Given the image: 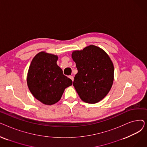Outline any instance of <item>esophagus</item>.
I'll list each match as a JSON object with an SVG mask.
<instances>
[{
    "mask_svg": "<svg viewBox=\"0 0 147 147\" xmlns=\"http://www.w3.org/2000/svg\"><path fill=\"white\" fill-rule=\"evenodd\" d=\"M68 78L70 79L73 82V80H74V78H73V76H68Z\"/></svg>",
    "mask_w": 147,
    "mask_h": 147,
    "instance_id": "esophagus-1",
    "label": "esophagus"
}]
</instances>
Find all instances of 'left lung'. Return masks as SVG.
Wrapping results in <instances>:
<instances>
[{
    "mask_svg": "<svg viewBox=\"0 0 147 147\" xmlns=\"http://www.w3.org/2000/svg\"><path fill=\"white\" fill-rule=\"evenodd\" d=\"M78 72L73 86L83 101L95 104L102 100L110 90L114 80V65L102 49L89 45L71 55Z\"/></svg>",
    "mask_w": 147,
    "mask_h": 147,
    "instance_id": "8db88e82",
    "label": "left lung"
}]
</instances>
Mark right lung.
<instances>
[{"label": "right lung", "instance_id": "add662e5", "mask_svg": "<svg viewBox=\"0 0 147 147\" xmlns=\"http://www.w3.org/2000/svg\"><path fill=\"white\" fill-rule=\"evenodd\" d=\"M58 56L40 52L33 58L27 74V82L31 93L45 105L58 102L66 88L73 82L63 74L57 65Z\"/></svg>", "mask_w": 147, "mask_h": 147}]
</instances>
